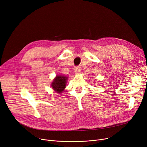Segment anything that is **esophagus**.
I'll list each match as a JSON object with an SVG mask.
<instances>
[{
	"mask_svg": "<svg viewBox=\"0 0 147 147\" xmlns=\"http://www.w3.org/2000/svg\"><path fill=\"white\" fill-rule=\"evenodd\" d=\"M75 72L76 74H80L81 72V69L80 67L77 66L75 68Z\"/></svg>",
	"mask_w": 147,
	"mask_h": 147,
	"instance_id": "obj_1",
	"label": "esophagus"
}]
</instances>
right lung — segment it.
Masks as SVG:
<instances>
[{
  "label": "right lung",
  "instance_id": "right-lung-1",
  "mask_svg": "<svg viewBox=\"0 0 147 147\" xmlns=\"http://www.w3.org/2000/svg\"><path fill=\"white\" fill-rule=\"evenodd\" d=\"M67 77L63 75H57L51 84V87L57 93H61L66 88Z\"/></svg>",
  "mask_w": 147,
  "mask_h": 147
}]
</instances>
